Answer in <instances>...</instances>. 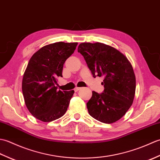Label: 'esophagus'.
Instances as JSON below:
<instances>
[{
	"mask_svg": "<svg viewBox=\"0 0 160 160\" xmlns=\"http://www.w3.org/2000/svg\"><path fill=\"white\" fill-rule=\"evenodd\" d=\"M80 89H81L80 87H76V88H75V89H74V91H75V92H77V91H79Z\"/></svg>",
	"mask_w": 160,
	"mask_h": 160,
	"instance_id": "1",
	"label": "esophagus"
}]
</instances>
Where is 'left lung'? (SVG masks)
Masks as SVG:
<instances>
[{"label":"left lung","mask_w":160,"mask_h":160,"mask_svg":"<svg viewBox=\"0 0 160 160\" xmlns=\"http://www.w3.org/2000/svg\"><path fill=\"white\" fill-rule=\"evenodd\" d=\"M78 52L94 78H104L103 93L92 91L87 103L89 115L106 124L119 120L131 107L135 96L136 82L131 64L124 54L103 43L82 42Z\"/></svg>","instance_id":"1"}]
</instances>
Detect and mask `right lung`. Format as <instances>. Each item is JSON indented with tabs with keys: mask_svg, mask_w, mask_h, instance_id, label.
Here are the masks:
<instances>
[{
	"mask_svg": "<svg viewBox=\"0 0 160 160\" xmlns=\"http://www.w3.org/2000/svg\"><path fill=\"white\" fill-rule=\"evenodd\" d=\"M78 42H58L42 47L30 58L22 82L26 107L33 117L49 122L66 113L74 91H58L57 78Z\"/></svg>",
	"mask_w": 160,
	"mask_h": 160,
	"instance_id": "1",
	"label": "right lung"
}]
</instances>
